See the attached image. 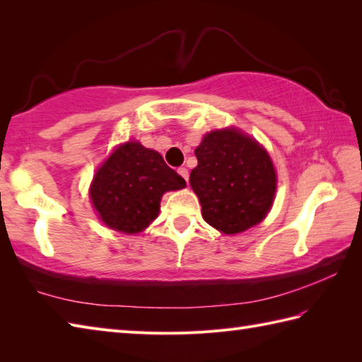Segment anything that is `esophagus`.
Wrapping results in <instances>:
<instances>
[{"label":"esophagus","mask_w":362,"mask_h":362,"mask_svg":"<svg viewBox=\"0 0 362 362\" xmlns=\"http://www.w3.org/2000/svg\"><path fill=\"white\" fill-rule=\"evenodd\" d=\"M177 173H179L183 177V179L188 182V169L187 168H179V171H177Z\"/></svg>","instance_id":"1"}]
</instances>
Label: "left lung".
I'll list each match as a JSON object with an SVG mask.
<instances>
[{
	"label": "left lung",
	"instance_id": "8db88e82",
	"mask_svg": "<svg viewBox=\"0 0 362 362\" xmlns=\"http://www.w3.org/2000/svg\"><path fill=\"white\" fill-rule=\"evenodd\" d=\"M194 153L197 166L189 183L211 227L235 235L264 219L274 202L276 175L255 140L235 129L214 130Z\"/></svg>",
	"mask_w": 362,
	"mask_h": 362
}]
</instances>
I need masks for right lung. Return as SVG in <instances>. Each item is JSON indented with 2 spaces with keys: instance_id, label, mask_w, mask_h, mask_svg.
<instances>
[{
  "instance_id": "right-lung-1",
  "label": "right lung",
  "mask_w": 362,
  "mask_h": 362,
  "mask_svg": "<svg viewBox=\"0 0 362 362\" xmlns=\"http://www.w3.org/2000/svg\"><path fill=\"white\" fill-rule=\"evenodd\" d=\"M185 185L158 152L129 141L98 169L90 197L104 224L132 235L158 216L163 193Z\"/></svg>"
}]
</instances>
